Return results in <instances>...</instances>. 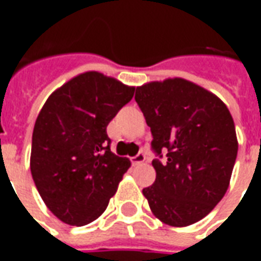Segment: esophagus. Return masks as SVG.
<instances>
[{"label": "esophagus", "instance_id": "esophagus-1", "mask_svg": "<svg viewBox=\"0 0 261 261\" xmlns=\"http://www.w3.org/2000/svg\"><path fill=\"white\" fill-rule=\"evenodd\" d=\"M144 161H145V153L142 152V151H140V152L137 153L136 156H133V158H131V162H133V165L142 164Z\"/></svg>", "mask_w": 261, "mask_h": 261}]
</instances>
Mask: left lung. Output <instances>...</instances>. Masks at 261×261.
<instances>
[{
  "mask_svg": "<svg viewBox=\"0 0 261 261\" xmlns=\"http://www.w3.org/2000/svg\"><path fill=\"white\" fill-rule=\"evenodd\" d=\"M136 102L151 128L156 156V179L142 194L165 224H194L229 186L238 155L229 110L211 92L181 78L137 88Z\"/></svg>",
  "mask_w": 261,
  "mask_h": 261,
  "instance_id": "1",
  "label": "left lung"
}]
</instances>
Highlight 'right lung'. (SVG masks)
Listing matches in <instances>:
<instances>
[{"label": "right lung", "mask_w": 261, "mask_h": 261, "mask_svg": "<svg viewBox=\"0 0 261 261\" xmlns=\"http://www.w3.org/2000/svg\"><path fill=\"white\" fill-rule=\"evenodd\" d=\"M134 88L99 72L75 76L53 92L32 136L31 172L48 210L82 226L106 210L130 161L110 151L106 127Z\"/></svg>", "instance_id": "obj_1"}]
</instances>
